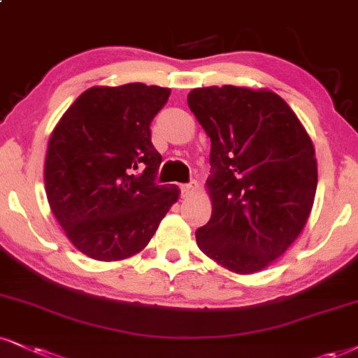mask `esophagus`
Masks as SVG:
<instances>
[{
    "instance_id": "34e87169",
    "label": "esophagus",
    "mask_w": 358,
    "mask_h": 358,
    "mask_svg": "<svg viewBox=\"0 0 358 358\" xmlns=\"http://www.w3.org/2000/svg\"><path fill=\"white\" fill-rule=\"evenodd\" d=\"M196 191H197V182H189V184H182V186H180V196H182L184 199L194 196Z\"/></svg>"
}]
</instances>
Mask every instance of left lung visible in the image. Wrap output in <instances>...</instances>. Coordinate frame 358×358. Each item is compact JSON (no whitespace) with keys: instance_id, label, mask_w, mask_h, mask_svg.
I'll list each match as a JSON object with an SVG mask.
<instances>
[{"instance_id":"8db88e82","label":"left lung","mask_w":358,"mask_h":358,"mask_svg":"<svg viewBox=\"0 0 358 358\" xmlns=\"http://www.w3.org/2000/svg\"><path fill=\"white\" fill-rule=\"evenodd\" d=\"M187 104L210 138L213 215L196 231L197 245L236 273L262 271L297 239L314 206L312 139L268 90L197 87Z\"/></svg>"}]
</instances>
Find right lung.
Instances as JSON below:
<instances>
[{
    "instance_id": "obj_1",
    "label": "right lung",
    "mask_w": 358,
    "mask_h": 358,
    "mask_svg": "<svg viewBox=\"0 0 358 358\" xmlns=\"http://www.w3.org/2000/svg\"><path fill=\"white\" fill-rule=\"evenodd\" d=\"M169 87L94 86L59 119L48 144L44 186L66 237L87 257L113 262L141 252L178 201L157 186L162 157L151 122Z\"/></svg>"
}]
</instances>
